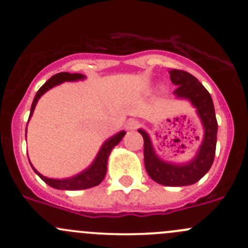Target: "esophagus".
I'll return each mask as SVG.
<instances>
[{"mask_svg": "<svg viewBox=\"0 0 248 248\" xmlns=\"http://www.w3.org/2000/svg\"><path fill=\"white\" fill-rule=\"evenodd\" d=\"M139 127V121L137 120H129L128 122L126 124V129L127 131H134Z\"/></svg>", "mask_w": 248, "mask_h": 248, "instance_id": "34e87169", "label": "esophagus"}]
</instances>
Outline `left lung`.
I'll list each match as a JSON object with an SVG mask.
<instances>
[{
    "mask_svg": "<svg viewBox=\"0 0 248 248\" xmlns=\"http://www.w3.org/2000/svg\"><path fill=\"white\" fill-rule=\"evenodd\" d=\"M170 80L177 89L174 94L179 99H186L196 109L202 122L204 136L196 156L185 163H174L161 158L152 144L151 137L146 131L139 128L144 138V163L149 176L155 182L163 186H189L206 174L211 168L215 158L217 142V124L214 102L211 96L197 78L185 71L171 69Z\"/></svg>",
    "mask_w": 248,
    "mask_h": 248,
    "instance_id": "left-lung-1",
    "label": "left lung"
}]
</instances>
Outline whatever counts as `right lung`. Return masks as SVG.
Returning <instances> with one entry per match:
<instances>
[{
  "mask_svg": "<svg viewBox=\"0 0 248 248\" xmlns=\"http://www.w3.org/2000/svg\"><path fill=\"white\" fill-rule=\"evenodd\" d=\"M86 79V77L82 76V74L79 73H68V72H62V73L55 74L54 77L50 78L49 80L38 90V92L34 96L33 102H32L31 106V111H30V117L29 121L31 119V116L33 115L34 108H36L37 103H38L39 98L46 93V91H49L52 87L57 86V85L62 84L64 81H79V80ZM27 132V127H26ZM126 132L121 131L119 133H116L115 136L110 137L109 139H107L106 141L103 142V145L99 149L98 154H97L96 158L93 159L91 164L87 167L86 169H84L82 171H80L79 174L74 175V176L66 177V179H51V177H46L44 175H42L41 172L37 170L31 164L32 169H33L34 172L43 180L46 184L49 185L50 187L56 189H64V191H77V189H87L91 188V187L98 186L103 179L106 177L107 174V166H108V158L109 155L111 152V150L121 141L122 138L124 137ZM30 161V159H29Z\"/></svg>",
  "mask_w": 248,
  "mask_h": 248,
  "instance_id": "add662e5",
  "label": "right lung"
}]
</instances>
